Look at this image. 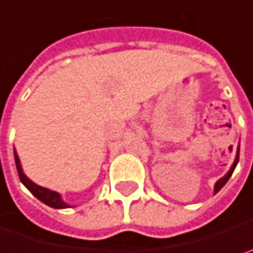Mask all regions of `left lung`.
Here are the masks:
<instances>
[{"instance_id":"obj_1","label":"left lung","mask_w":253,"mask_h":253,"mask_svg":"<svg viewBox=\"0 0 253 253\" xmlns=\"http://www.w3.org/2000/svg\"><path fill=\"white\" fill-rule=\"evenodd\" d=\"M238 162H239V149H238V153H236V158H235V162H233V165L230 167V169L227 171V173L224 175V176H221L220 179H218L217 182L214 184V194H217L218 191L224 187V184L229 181V178L232 176V173L235 171V168H236V165H238Z\"/></svg>"}]
</instances>
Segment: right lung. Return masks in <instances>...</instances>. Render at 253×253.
I'll return each instance as SVG.
<instances>
[{
  "label": "right lung",
  "instance_id": "add662e5",
  "mask_svg": "<svg viewBox=\"0 0 253 253\" xmlns=\"http://www.w3.org/2000/svg\"><path fill=\"white\" fill-rule=\"evenodd\" d=\"M14 159H15V167H17V172L20 176V181L21 184L35 195L37 200H40L42 203H44L46 206L52 207V209H69L71 204H68L66 201H63L62 195L59 194L58 191H53V190H49L46 187H42V185H37L35 184L30 178L26 176V173L23 172V168H21V162H20V158L17 155V152L14 149Z\"/></svg>",
  "mask_w": 253,
  "mask_h": 253
}]
</instances>
